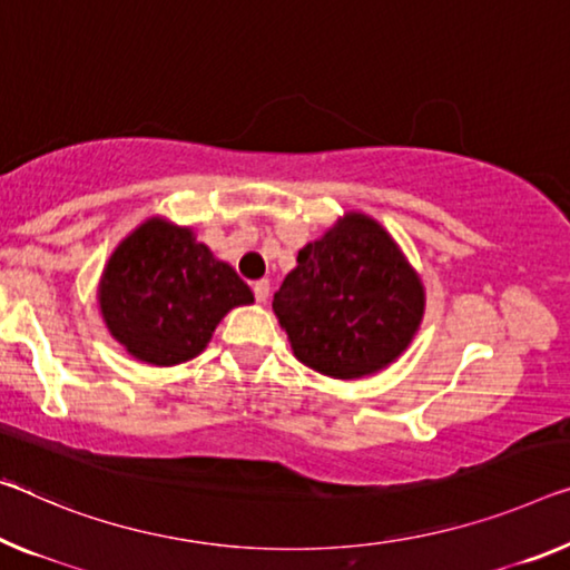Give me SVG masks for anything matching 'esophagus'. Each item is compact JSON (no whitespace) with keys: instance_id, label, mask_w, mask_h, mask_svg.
Listing matches in <instances>:
<instances>
[{"instance_id":"34e87169","label":"esophagus","mask_w":570,"mask_h":570,"mask_svg":"<svg viewBox=\"0 0 570 570\" xmlns=\"http://www.w3.org/2000/svg\"><path fill=\"white\" fill-rule=\"evenodd\" d=\"M252 291H255L257 303H265L269 297V283H267V279H257V283L252 285Z\"/></svg>"}]
</instances>
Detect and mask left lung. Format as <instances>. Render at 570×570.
<instances>
[{
  "label": "left lung",
  "mask_w": 570,
  "mask_h": 570,
  "mask_svg": "<svg viewBox=\"0 0 570 570\" xmlns=\"http://www.w3.org/2000/svg\"><path fill=\"white\" fill-rule=\"evenodd\" d=\"M273 311L297 362L348 382L407 352L423 323L425 287L376 218L346 212L297 252Z\"/></svg>",
  "instance_id": "obj_1"
}]
</instances>
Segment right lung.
I'll return each mask as SVG.
<instances>
[{
	"label": "right lung",
	"instance_id": "add662e5",
	"mask_svg": "<svg viewBox=\"0 0 570 570\" xmlns=\"http://www.w3.org/2000/svg\"><path fill=\"white\" fill-rule=\"evenodd\" d=\"M96 301L129 356L175 366L204 352L224 315L255 303V295L190 226L150 216L111 252Z\"/></svg>",
	"mask_w": 570,
	"mask_h": 570
}]
</instances>
